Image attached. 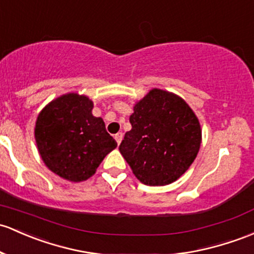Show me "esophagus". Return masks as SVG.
Listing matches in <instances>:
<instances>
[{
    "instance_id": "34e87169",
    "label": "esophagus",
    "mask_w": 254,
    "mask_h": 254,
    "mask_svg": "<svg viewBox=\"0 0 254 254\" xmlns=\"http://www.w3.org/2000/svg\"><path fill=\"white\" fill-rule=\"evenodd\" d=\"M122 138H124V134H122V132H119V133H116V134H115V139H116L117 144L121 143Z\"/></svg>"
}]
</instances>
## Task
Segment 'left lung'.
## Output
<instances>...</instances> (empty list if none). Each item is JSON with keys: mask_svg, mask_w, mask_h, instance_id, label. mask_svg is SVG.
Instances as JSON below:
<instances>
[{"mask_svg": "<svg viewBox=\"0 0 254 254\" xmlns=\"http://www.w3.org/2000/svg\"><path fill=\"white\" fill-rule=\"evenodd\" d=\"M120 152L141 183L167 185L184 174L201 144V128L190 106L162 89L150 91L129 117Z\"/></svg>", "mask_w": 254, "mask_h": 254, "instance_id": "obj_1", "label": "left lung"}]
</instances>
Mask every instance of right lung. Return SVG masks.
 <instances>
[{"label": "right lung", "instance_id": "1", "mask_svg": "<svg viewBox=\"0 0 254 254\" xmlns=\"http://www.w3.org/2000/svg\"><path fill=\"white\" fill-rule=\"evenodd\" d=\"M92 109L88 98L69 93L53 100L37 117L35 138L41 157L52 172L67 181L88 179L117 146Z\"/></svg>", "mask_w": 254, "mask_h": 254}]
</instances>
